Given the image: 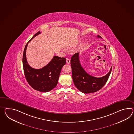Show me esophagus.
I'll return each mask as SVG.
<instances>
[{
	"label": "esophagus",
	"instance_id": "34e87169",
	"mask_svg": "<svg viewBox=\"0 0 134 134\" xmlns=\"http://www.w3.org/2000/svg\"><path fill=\"white\" fill-rule=\"evenodd\" d=\"M70 62H71V61H70V59H66V63H68V64H70Z\"/></svg>",
	"mask_w": 134,
	"mask_h": 134
}]
</instances>
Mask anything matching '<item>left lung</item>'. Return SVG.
Returning <instances> with one entry per match:
<instances>
[{
    "mask_svg": "<svg viewBox=\"0 0 134 134\" xmlns=\"http://www.w3.org/2000/svg\"><path fill=\"white\" fill-rule=\"evenodd\" d=\"M98 38L101 37L98 35ZM79 53L72 55L71 60L72 80L76 88L84 93L97 91L102 88L110 75L112 67L108 74L101 77H95L88 75L82 67L79 59Z\"/></svg>",
    "mask_w": 134,
    "mask_h": 134,
    "instance_id": "left-lung-1",
    "label": "left lung"
}]
</instances>
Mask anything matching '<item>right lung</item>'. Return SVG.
Here are the masks:
<instances>
[{"label": "right lung", "mask_w": 134, "mask_h": 134, "mask_svg": "<svg viewBox=\"0 0 134 134\" xmlns=\"http://www.w3.org/2000/svg\"><path fill=\"white\" fill-rule=\"evenodd\" d=\"M40 34V31L36 33L25 46L23 53V69L25 77L29 85L36 91L46 92L50 91L57 85L62 69L65 64L66 59L55 55L50 62L42 68L35 69L31 68L26 60V48L28 43Z\"/></svg>", "instance_id": "1"}]
</instances>
